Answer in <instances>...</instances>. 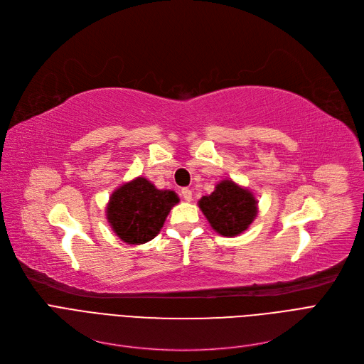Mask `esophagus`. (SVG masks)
<instances>
[{
  "instance_id": "obj_1",
  "label": "esophagus",
  "mask_w": 364,
  "mask_h": 364,
  "mask_svg": "<svg viewBox=\"0 0 364 364\" xmlns=\"http://www.w3.org/2000/svg\"><path fill=\"white\" fill-rule=\"evenodd\" d=\"M181 196L184 198L186 202H192V198H193L192 190H190V188H181Z\"/></svg>"
}]
</instances>
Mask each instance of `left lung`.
Segmentation results:
<instances>
[{"instance_id":"8db88e82","label":"left lung","mask_w":364,"mask_h":364,"mask_svg":"<svg viewBox=\"0 0 364 364\" xmlns=\"http://www.w3.org/2000/svg\"><path fill=\"white\" fill-rule=\"evenodd\" d=\"M198 205L213 230L223 237L242 235L258 215L255 193L232 178L217 183L214 192L202 196Z\"/></svg>"}]
</instances>
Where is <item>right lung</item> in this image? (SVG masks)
Instances as JSON below:
<instances>
[{
	"instance_id": "right-lung-1",
	"label": "right lung",
	"mask_w": 364,
	"mask_h": 364,
	"mask_svg": "<svg viewBox=\"0 0 364 364\" xmlns=\"http://www.w3.org/2000/svg\"><path fill=\"white\" fill-rule=\"evenodd\" d=\"M180 202L174 190H161L139 176L114 188L106 205V220L127 245L155 239L171 209Z\"/></svg>"
}]
</instances>
